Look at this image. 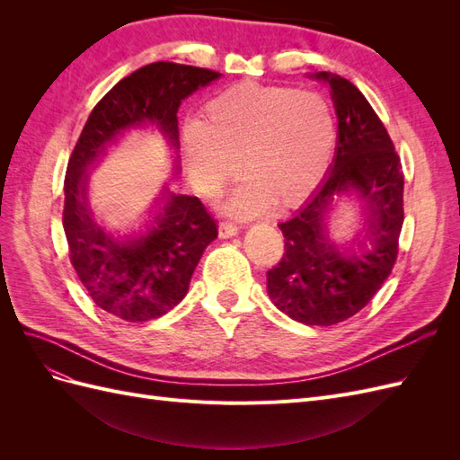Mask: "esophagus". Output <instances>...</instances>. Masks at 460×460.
<instances>
[{
    "label": "esophagus",
    "instance_id": "34e87169",
    "mask_svg": "<svg viewBox=\"0 0 460 460\" xmlns=\"http://www.w3.org/2000/svg\"><path fill=\"white\" fill-rule=\"evenodd\" d=\"M238 226L234 225V222H230V220H222L220 225H218V235L220 238H232V235H235L238 234Z\"/></svg>",
    "mask_w": 460,
    "mask_h": 460
}]
</instances>
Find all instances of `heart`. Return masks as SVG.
<instances>
[{"label":"heart","instance_id":"obj_1","mask_svg":"<svg viewBox=\"0 0 460 460\" xmlns=\"http://www.w3.org/2000/svg\"><path fill=\"white\" fill-rule=\"evenodd\" d=\"M182 146L191 182L205 198H217L242 161L249 180L228 211L253 217L272 203L294 208L311 196L328 171L336 120L323 93L245 80L203 105Z\"/></svg>","mask_w":460,"mask_h":460}]
</instances>
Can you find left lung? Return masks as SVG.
Instances as JSON below:
<instances>
[{"mask_svg": "<svg viewBox=\"0 0 460 460\" xmlns=\"http://www.w3.org/2000/svg\"><path fill=\"white\" fill-rule=\"evenodd\" d=\"M332 90L338 115V144L328 176L313 198L286 222L284 255L267 272L272 303L307 326H332L365 309L392 274L402 228L401 159L384 122L347 78L316 73ZM357 189L371 217L370 250L345 256L325 234L331 198Z\"/></svg>", "mask_w": 460, "mask_h": 460, "instance_id": "1", "label": "left lung"}]
</instances>
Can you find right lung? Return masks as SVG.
I'll return each instance as SVG.
<instances>
[{
    "mask_svg": "<svg viewBox=\"0 0 460 460\" xmlns=\"http://www.w3.org/2000/svg\"><path fill=\"white\" fill-rule=\"evenodd\" d=\"M218 76L191 65H146L111 88L82 128L65 174L63 228L82 286L111 316L146 323L174 309L188 294L191 274L218 226L198 198L164 193L161 211L146 232L115 238L97 225L88 207V169L117 136L147 122L178 149L180 103Z\"/></svg>",
    "mask_w": 460,
    "mask_h": 460,
    "instance_id": "add662e5",
    "label": "right lung"
}]
</instances>
